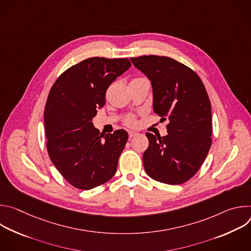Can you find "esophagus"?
<instances>
[{"instance_id": "esophagus-1", "label": "esophagus", "mask_w": 251, "mask_h": 251, "mask_svg": "<svg viewBox=\"0 0 251 251\" xmlns=\"http://www.w3.org/2000/svg\"><path fill=\"white\" fill-rule=\"evenodd\" d=\"M128 134H129V138H132V137L136 136L138 133H137V132H134V131H129Z\"/></svg>"}]
</instances>
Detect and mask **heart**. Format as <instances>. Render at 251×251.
I'll list each match as a JSON object with an SVG mask.
<instances>
[{
  "instance_id": "b5f03b06",
  "label": "heart",
  "mask_w": 251,
  "mask_h": 251,
  "mask_svg": "<svg viewBox=\"0 0 251 251\" xmlns=\"http://www.w3.org/2000/svg\"><path fill=\"white\" fill-rule=\"evenodd\" d=\"M125 123L129 126H134L136 124V120L133 116H128L126 119H125Z\"/></svg>"
}]
</instances>
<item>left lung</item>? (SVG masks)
<instances>
[{"mask_svg": "<svg viewBox=\"0 0 251 251\" xmlns=\"http://www.w3.org/2000/svg\"><path fill=\"white\" fill-rule=\"evenodd\" d=\"M131 61L151 81L154 112L169 119L166 136L146 133L145 171L155 181L183 184L199 171L211 146V106L205 87L193 69L171 57L142 55Z\"/></svg>", "mask_w": 251, "mask_h": 251, "instance_id": "obj_1", "label": "left lung"}]
</instances>
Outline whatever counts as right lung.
<instances>
[{"mask_svg":"<svg viewBox=\"0 0 251 251\" xmlns=\"http://www.w3.org/2000/svg\"><path fill=\"white\" fill-rule=\"evenodd\" d=\"M131 66L127 58L91 57L66 69L56 79L45 108L49 156L65 180L91 190L115 175L128 133L100 135L92 120L105 104L109 85Z\"/></svg>","mask_w":251,"mask_h":251,"instance_id":"right-lung-1","label":"right lung"}]
</instances>
